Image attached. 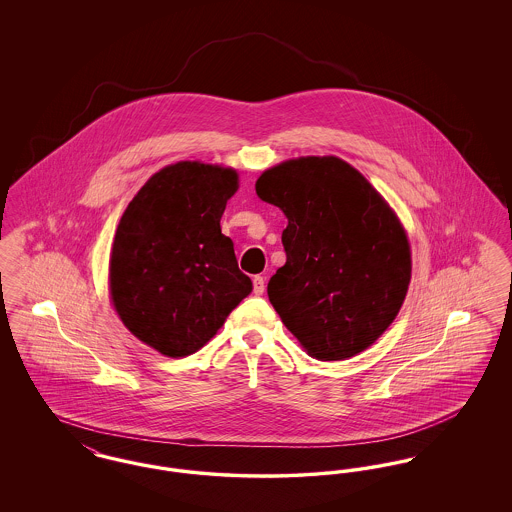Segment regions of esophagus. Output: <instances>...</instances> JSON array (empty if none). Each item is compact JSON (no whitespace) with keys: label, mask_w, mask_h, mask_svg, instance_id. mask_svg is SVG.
<instances>
[{"label":"esophagus","mask_w":512,"mask_h":512,"mask_svg":"<svg viewBox=\"0 0 512 512\" xmlns=\"http://www.w3.org/2000/svg\"><path fill=\"white\" fill-rule=\"evenodd\" d=\"M253 292H255V295H261L265 292V278L263 276L253 278Z\"/></svg>","instance_id":"34e87169"}]
</instances>
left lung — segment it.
<instances>
[{"instance_id":"left-lung-1","label":"left lung","mask_w":512,"mask_h":512,"mask_svg":"<svg viewBox=\"0 0 512 512\" xmlns=\"http://www.w3.org/2000/svg\"><path fill=\"white\" fill-rule=\"evenodd\" d=\"M257 195L282 209L286 265L268 299L318 361L349 359L397 317L411 282V247L386 199L334 155L263 172Z\"/></svg>"}]
</instances>
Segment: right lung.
I'll return each instance as SVG.
<instances>
[{
	"instance_id": "obj_1",
	"label": "right lung",
	"mask_w": 512,
	"mask_h": 512,
	"mask_svg": "<svg viewBox=\"0 0 512 512\" xmlns=\"http://www.w3.org/2000/svg\"><path fill=\"white\" fill-rule=\"evenodd\" d=\"M238 172L180 161L155 172L122 213L109 290L122 324L167 357L211 340L253 284L220 232Z\"/></svg>"
}]
</instances>
